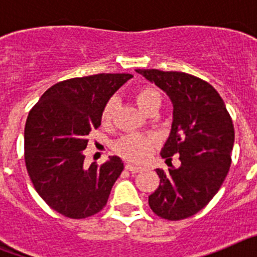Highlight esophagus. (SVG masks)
Instances as JSON below:
<instances>
[{
  "label": "esophagus",
  "instance_id": "1",
  "mask_svg": "<svg viewBox=\"0 0 257 257\" xmlns=\"http://www.w3.org/2000/svg\"><path fill=\"white\" fill-rule=\"evenodd\" d=\"M124 169L127 170V171H130V172H139L142 171L143 167H140V166H135V165H131V163H126V166H124Z\"/></svg>",
  "mask_w": 257,
  "mask_h": 257
}]
</instances>
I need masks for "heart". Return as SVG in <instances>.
<instances>
[{"instance_id":"heart-1","label":"heart","mask_w":257,"mask_h":257,"mask_svg":"<svg viewBox=\"0 0 257 257\" xmlns=\"http://www.w3.org/2000/svg\"><path fill=\"white\" fill-rule=\"evenodd\" d=\"M135 101L143 112H148L154 105L161 104V95L156 88L144 86L136 90ZM115 109V99H109L104 105L101 118L103 122H109L112 119L113 113ZM154 148V138L147 134H128L122 136L114 144V151L117 152L124 160L133 161V162H142L147 160Z\"/></svg>"}]
</instances>
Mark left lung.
I'll return each instance as SVG.
<instances>
[{"label":"left lung","instance_id":"obj_1","mask_svg":"<svg viewBox=\"0 0 257 257\" xmlns=\"http://www.w3.org/2000/svg\"><path fill=\"white\" fill-rule=\"evenodd\" d=\"M171 100V131L161 156L180 167L157 169L160 187L149 206L166 220H183L201 211L213 198L230 169L234 127L219 92L203 79L183 72L136 69Z\"/></svg>","mask_w":257,"mask_h":257}]
</instances>
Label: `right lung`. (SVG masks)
<instances>
[{"mask_svg":"<svg viewBox=\"0 0 257 257\" xmlns=\"http://www.w3.org/2000/svg\"><path fill=\"white\" fill-rule=\"evenodd\" d=\"M133 74L101 73L55 83L29 112L24 130L27 171L56 212L85 219L103 210L122 170L119 157L85 166L87 136L101 124L106 101Z\"/></svg>","mask_w":257,"mask_h":257,"instance_id":"right-lung-1","label":"right lung"}]
</instances>
